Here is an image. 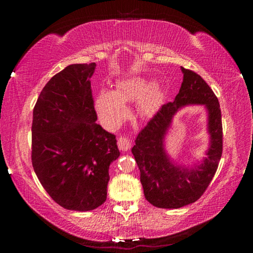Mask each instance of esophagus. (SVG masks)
Here are the masks:
<instances>
[{"mask_svg": "<svg viewBox=\"0 0 253 253\" xmlns=\"http://www.w3.org/2000/svg\"><path fill=\"white\" fill-rule=\"evenodd\" d=\"M117 145L121 151H128L131 146V140L126 136H121L117 140Z\"/></svg>", "mask_w": 253, "mask_h": 253, "instance_id": "34e87169", "label": "esophagus"}]
</instances>
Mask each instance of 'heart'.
I'll use <instances>...</instances> for the list:
<instances>
[{"instance_id": "heart-1", "label": "heart", "mask_w": 253, "mask_h": 253, "mask_svg": "<svg viewBox=\"0 0 253 253\" xmlns=\"http://www.w3.org/2000/svg\"><path fill=\"white\" fill-rule=\"evenodd\" d=\"M128 101H137V109L142 116H152L161 102L160 88L142 77H129L119 80L115 91H100L96 108L104 125L114 127L121 124L127 115L125 104Z\"/></svg>"}]
</instances>
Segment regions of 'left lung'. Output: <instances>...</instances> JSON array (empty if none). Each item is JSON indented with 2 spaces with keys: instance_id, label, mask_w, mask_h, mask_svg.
Masks as SVG:
<instances>
[{
  "instance_id": "left-lung-1",
  "label": "left lung",
  "mask_w": 253,
  "mask_h": 253,
  "mask_svg": "<svg viewBox=\"0 0 253 253\" xmlns=\"http://www.w3.org/2000/svg\"><path fill=\"white\" fill-rule=\"evenodd\" d=\"M183 81L174 101L162 105L139 131L131 149L140 170L144 195L154 207L178 209L198 201L215 174L223 149L220 104L202 77L181 68ZM188 103L204 104L209 111L211 146L208 157L198 168L187 170L174 167L162 146V139L174 113Z\"/></svg>"
}]
</instances>
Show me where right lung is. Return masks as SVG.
Returning <instances> with one entry per match:
<instances>
[{
    "label": "right lung",
    "mask_w": 253,
    "mask_h": 253,
    "mask_svg": "<svg viewBox=\"0 0 253 253\" xmlns=\"http://www.w3.org/2000/svg\"><path fill=\"white\" fill-rule=\"evenodd\" d=\"M95 67H66L48 81L33 108L34 172L55 203L75 211L105 203L109 165L121 154L116 136L96 124L89 81Z\"/></svg>",
    "instance_id": "right-lung-1"
}]
</instances>
